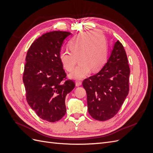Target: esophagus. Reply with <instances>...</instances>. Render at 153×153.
Here are the masks:
<instances>
[{
	"mask_svg": "<svg viewBox=\"0 0 153 153\" xmlns=\"http://www.w3.org/2000/svg\"><path fill=\"white\" fill-rule=\"evenodd\" d=\"M82 85V82L80 81H76L75 82V85L76 87H78V86H80Z\"/></svg>",
	"mask_w": 153,
	"mask_h": 153,
	"instance_id": "esophagus-1",
	"label": "esophagus"
}]
</instances>
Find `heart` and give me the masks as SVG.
<instances>
[{"label":"heart","mask_w":153,"mask_h":153,"mask_svg":"<svg viewBox=\"0 0 153 153\" xmlns=\"http://www.w3.org/2000/svg\"><path fill=\"white\" fill-rule=\"evenodd\" d=\"M69 47L70 50L60 52L59 59L68 71L73 70L78 59L79 65L69 75L73 79L81 80L89 75L91 70L99 71L107 59V43L104 35L100 32L91 31L78 34L69 42Z\"/></svg>","instance_id":"b5f03b06"}]
</instances>
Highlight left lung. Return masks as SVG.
I'll return each mask as SVG.
<instances>
[{"label":"left lung","instance_id":"1","mask_svg":"<svg viewBox=\"0 0 153 153\" xmlns=\"http://www.w3.org/2000/svg\"><path fill=\"white\" fill-rule=\"evenodd\" d=\"M129 73L126 52L117 41L102 69L82 83L92 118L104 121L116 115L128 94Z\"/></svg>","mask_w":153,"mask_h":153}]
</instances>
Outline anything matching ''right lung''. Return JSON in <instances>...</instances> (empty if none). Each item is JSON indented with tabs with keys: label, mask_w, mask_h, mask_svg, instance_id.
Returning <instances> with one entry per match:
<instances>
[{
	"label": "right lung",
	"mask_w": 153,
	"mask_h": 153,
	"mask_svg": "<svg viewBox=\"0 0 153 153\" xmlns=\"http://www.w3.org/2000/svg\"><path fill=\"white\" fill-rule=\"evenodd\" d=\"M71 33L47 32L36 39L27 51L23 82L27 103L38 116L53 123L66 112L65 98L75 87L66 74L59 53L64 41Z\"/></svg>",
	"instance_id": "obj_1"
}]
</instances>
